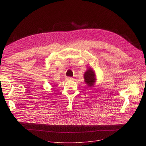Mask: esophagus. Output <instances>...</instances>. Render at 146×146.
<instances>
[{"label": "esophagus", "instance_id": "obj_1", "mask_svg": "<svg viewBox=\"0 0 146 146\" xmlns=\"http://www.w3.org/2000/svg\"><path fill=\"white\" fill-rule=\"evenodd\" d=\"M66 80H73V78L72 77H66Z\"/></svg>", "mask_w": 146, "mask_h": 146}]
</instances>
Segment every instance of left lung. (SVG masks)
I'll return each mask as SVG.
<instances>
[{"label":"left lung","instance_id":"1","mask_svg":"<svg viewBox=\"0 0 146 146\" xmlns=\"http://www.w3.org/2000/svg\"><path fill=\"white\" fill-rule=\"evenodd\" d=\"M84 82L88 87L92 88L94 87V85L96 81V76L95 71L91 67L87 68V70L84 74Z\"/></svg>","mask_w":146,"mask_h":146}]
</instances>
